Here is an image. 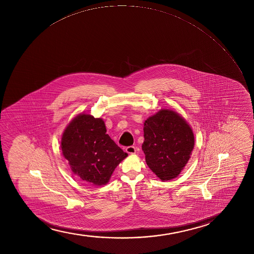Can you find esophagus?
I'll use <instances>...</instances> for the list:
<instances>
[{"mask_svg":"<svg viewBox=\"0 0 254 254\" xmlns=\"http://www.w3.org/2000/svg\"><path fill=\"white\" fill-rule=\"evenodd\" d=\"M126 151L128 154H134L136 152V149L134 146H129L126 147Z\"/></svg>","mask_w":254,"mask_h":254,"instance_id":"34e87169","label":"esophagus"}]
</instances>
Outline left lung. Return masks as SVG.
I'll list each match as a JSON object with an SVG mask.
<instances>
[{"mask_svg":"<svg viewBox=\"0 0 254 254\" xmlns=\"http://www.w3.org/2000/svg\"><path fill=\"white\" fill-rule=\"evenodd\" d=\"M142 150L146 164L161 181L176 178L194 148V134L176 112L161 109L144 123Z\"/></svg>","mask_w":254,"mask_h":254,"instance_id":"obj_1","label":"left lung"}]
</instances>
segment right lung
Segmentation results:
<instances>
[{
	"instance_id": "obj_1",
	"label": "right lung",
	"mask_w": 254,
	"mask_h": 254,
	"mask_svg": "<svg viewBox=\"0 0 254 254\" xmlns=\"http://www.w3.org/2000/svg\"><path fill=\"white\" fill-rule=\"evenodd\" d=\"M72 172L92 186H103L128 156L107 134L104 121L80 114L67 125L61 140Z\"/></svg>"
}]
</instances>
